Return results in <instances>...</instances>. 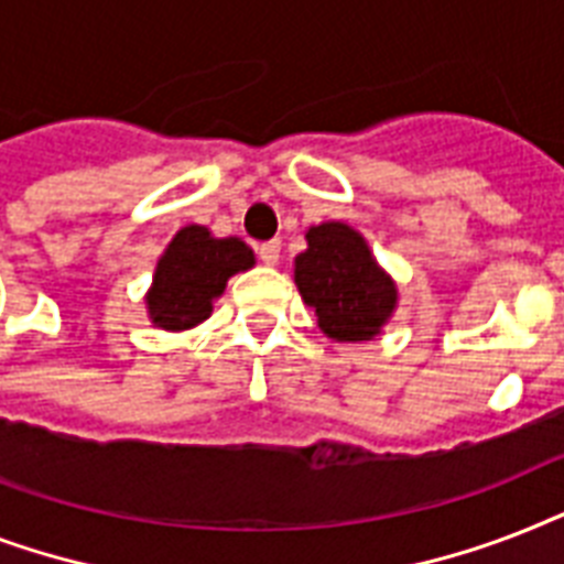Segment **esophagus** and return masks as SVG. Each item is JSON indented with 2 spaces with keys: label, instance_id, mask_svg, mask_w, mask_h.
I'll return each mask as SVG.
<instances>
[{
  "label": "esophagus",
  "instance_id": "obj_1",
  "mask_svg": "<svg viewBox=\"0 0 564 564\" xmlns=\"http://www.w3.org/2000/svg\"><path fill=\"white\" fill-rule=\"evenodd\" d=\"M257 254H260V260H263L265 265H278V260H281V239H269V242H263V246L257 248Z\"/></svg>",
  "mask_w": 564,
  "mask_h": 564
}]
</instances>
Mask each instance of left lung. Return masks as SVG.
<instances>
[{"label":"left lung","instance_id":"1","mask_svg":"<svg viewBox=\"0 0 564 564\" xmlns=\"http://www.w3.org/2000/svg\"><path fill=\"white\" fill-rule=\"evenodd\" d=\"M295 286L336 343L375 339L398 304L394 281L377 265L360 230L345 221L307 230V251L295 257Z\"/></svg>","mask_w":564,"mask_h":564}]
</instances>
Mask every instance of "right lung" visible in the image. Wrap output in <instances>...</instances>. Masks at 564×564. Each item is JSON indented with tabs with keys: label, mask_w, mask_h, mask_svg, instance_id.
<instances>
[{
	"label": "right lung",
	"mask_w": 564,
	"mask_h": 564,
	"mask_svg": "<svg viewBox=\"0 0 564 564\" xmlns=\"http://www.w3.org/2000/svg\"><path fill=\"white\" fill-rule=\"evenodd\" d=\"M254 265V251L237 237L216 239L204 225L181 228L154 269L145 307L154 327L189 330L213 313L230 274Z\"/></svg>",
	"instance_id": "right-lung-1"
}]
</instances>
